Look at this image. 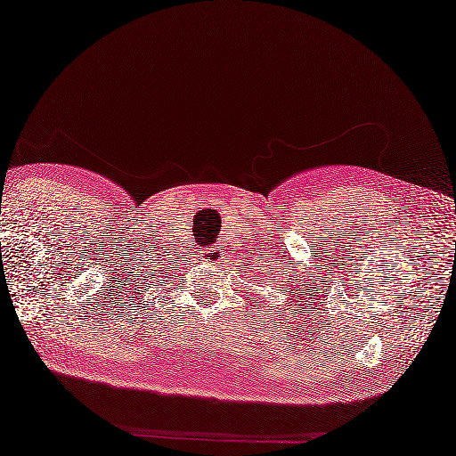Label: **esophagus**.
<instances>
[{"label":"esophagus","mask_w":456,"mask_h":456,"mask_svg":"<svg viewBox=\"0 0 456 456\" xmlns=\"http://www.w3.org/2000/svg\"><path fill=\"white\" fill-rule=\"evenodd\" d=\"M200 255L203 260H208L211 265H217L223 258V250L221 247H213V248H200Z\"/></svg>","instance_id":"1"}]
</instances>
